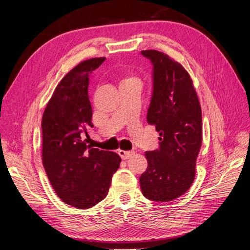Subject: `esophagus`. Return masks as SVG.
<instances>
[{"mask_svg":"<svg viewBox=\"0 0 250 250\" xmlns=\"http://www.w3.org/2000/svg\"><path fill=\"white\" fill-rule=\"evenodd\" d=\"M133 154L132 151H124V150H119V155L121 156L122 160H127Z\"/></svg>","mask_w":250,"mask_h":250,"instance_id":"34e87169","label":"esophagus"}]
</instances>
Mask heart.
Here are the masks:
<instances>
[{
  "mask_svg": "<svg viewBox=\"0 0 250 250\" xmlns=\"http://www.w3.org/2000/svg\"><path fill=\"white\" fill-rule=\"evenodd\" d=\"M124 84H133V85H142V80L137 75H127L126 77H124L122 80H121L120 85H124Z\"/></svg>",
  "mask_w": 250,
  "mask_h": 250,
  "instance_id": "obj_1",
  "label": "heart"
}]
</instances>
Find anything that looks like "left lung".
I'll use <instances>...</instances> for the list:
<instances>
[{
    "label": "left lung",
    "mask_w": 250,
    "mask_h": 250,
    "mask_svg": "<svg viewBox=\"0 0 250 250\" xmlns=\"http://www.w3.org/2000/svg\"><path fill=\"white\" fill-rule=\"evenodd\" d=\"M142 54L153 64V94L147 122L160 132V149L147 151V170L140 177L143 195L171 201L184 195L195 179L202 143V118L193 80L185 67L156 50Z\"/></svg>",
    "instance_id": "8db88e82"
}]
</instances>
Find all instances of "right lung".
Instances as JSON below:
<instances>
[{"instance_id": "add662e5", "label": "right lung", "mask_w": 250, "mask_h": 250, "mask_svg": "<svg viewBox=\"0 0 250 250\" xmlns=\"http://www.w3.org/2000/svg\"><path fill=\"white\" fill-rule=\"evenodd\" d=\"M105 57L86 59L62 79L43 111L42 164L58 197L69 206L89 208L108 193L121 157L86 144L92 123L88 76Z\"/></svg>"}]
</instances>
